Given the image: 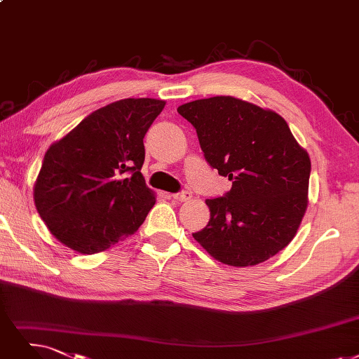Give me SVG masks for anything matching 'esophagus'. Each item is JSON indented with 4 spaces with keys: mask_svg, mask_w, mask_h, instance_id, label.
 Wrapping results in <instances>:
<instances>
[{
    "mask_svg": "<svg viewBox=\"0 0 359 359\" xmlns=\"http://www.w3.org/2000/svg\"><path fill=\"white\" fill-rule=\"evenodd\" d=\"M172 197H174V200H177V202H187V200L191 198V193L190 191H180V193L172 194Z\"/></svg>",
    "mask_w": 359,
    "mask_h": 359,
    "instance_id": "1",
    "label": "esophagus"
}]
</instances>
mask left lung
<instances>
[{
    "mask_svg": "<svg viewBox=\"0 0 359 359\" xmlns=\"http://www.w3.org/2000/svg\"><path fill=\"white\" fill-rule=\"evenodd\" d=\"M210 168L233 187L208 198V225L193 237L231 266L261 264L296 236L308 206L311 161L280 114L234 97L178 107Z\"/></svg>",
    "mask_w": 359,
    "mask_h": 359,
    "instance_id": "left-lung-1",
    "label": "left lung"
}]
</instances>
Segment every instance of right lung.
Returning a JSON list of instances; mask_svg holds the SVG:
<instances>
[{
  "label": "right lung",
  "mask_w": 359,
  "mask_h": 359,
  "mask_svg": "<svg viewBox=\"0 0 359 359\" xmlns=\"http://www.w3.org/2000/svg\"><path fill=\"white\" fill-rule=\"evenodd\" d=\"M163 107L154 98L119 100L88 114L47 150L34 198L63 245L93 255L144 222L156 197L140 172L142 138Z\"/></svg>",
  "instance_id": "obj_1"
}]
</instances>
